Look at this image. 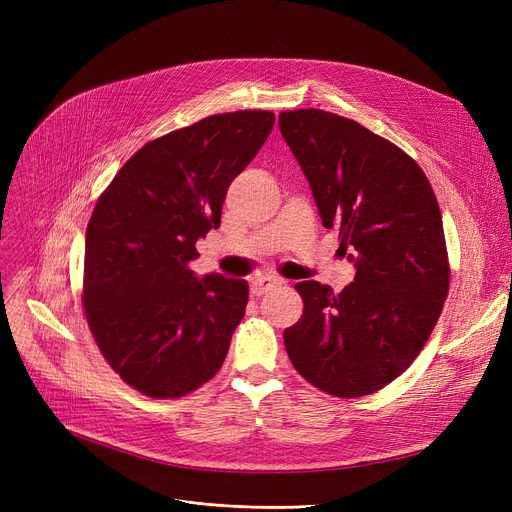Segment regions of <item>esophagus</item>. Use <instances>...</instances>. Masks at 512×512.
Wrapping results in <instances>:
<instances>
[{
  "label": "esophagus",
  "instance_id": "obj_1",
  "mask_svg": "<svg viewBox=\"0 0 512 512\" xmlns=\"http://www.w3.org/2000/svg\"><path fill=\"white\" fill-rule=\"evenodd\" d=\"M282 280L280 278H274V276H259V278H253L251 280V292L255 294V297H261V294L270 292L272 288L280 286Z\"/></svg>",
  "mask_w": 512,
  "mask_h": 512
}]
</instances>
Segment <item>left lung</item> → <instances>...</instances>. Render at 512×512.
Segmentation results:
<instances>
[{
    "label": "left lung",
    "mask_w": 512,
    "mask_h": 512,
    "mask_svg": "<svg viewBox=\"0 0 512 512\" xmlns=\"http://www.w3.org/2000/svg\"><path fill=\"white\" fill-rule=\"evenodd\" d=\"M321 222L357 267L342 292L299 282L305 309L286 353L315 388L340 398L378 392L421 353L448 297L442 213L417 161L355 120L324 110L280 114Z\"/></svg>",
    "instance_id": "1"
}]
</instances>
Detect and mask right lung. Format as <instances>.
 I'll return each instance as SVG.
<instances>
[{"instance_id": "1", "label": "right lung", "mask_w": 512, "mask_h": 512, "mask_svg": "<svg viewBox=\"0 0 512 512\" xmlns=\"http://www.w3.org/2000/svg\"><path fill=\"white\" fill-rule=\"evenodd\" d=\"M274 114L207 116L134 153L99 197L85 240L83 305L101 355L151 398H180L220 371L245 317L247 280L197 278L195 245L220 228L230 182Z\"/></svg>"}]
</instances>
